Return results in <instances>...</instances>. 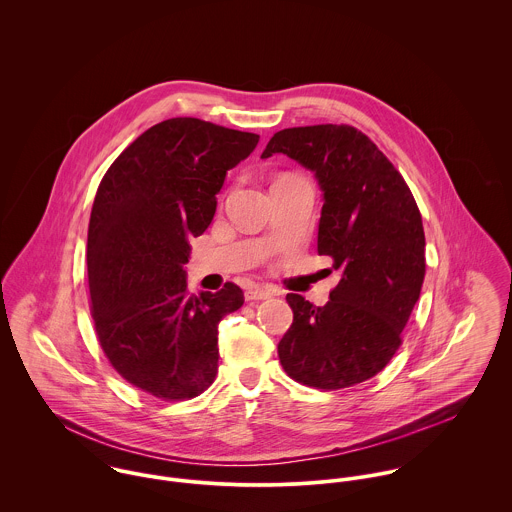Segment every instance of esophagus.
<instances>
[{"instance_id":"34e87169","label":"esophagus","mask_w":512,"mask_h":512,"mask_svg":"<svg viewBox=\"0 0 512 512\" xmlns=\"http://www.w3.org/2000/svg\"><path fill=\"white\" fill-rule=\"evenodd\" d=\"M274 292H270L268 288H250V290H246L244 293V297H246V301H258V299H268V297H272Z\"/></svg>"}]
</instances>
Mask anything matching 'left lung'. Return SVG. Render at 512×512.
Masks as SVG:
<instances>
[{"mask_svg": "<svg viewBox=\"0 0 512 512\" xmlns=\"http://www.w3.org/2000/svg\"><path fill=\"white\" fill-rule=\"evenodd\" d=\"M284 153L313 171L323 193L319 256L341 272L323 307L288 293L292 327L278 343L293 380L337 390L365 382L390 363L426 274L418 205L396 167L353 126L288 128L262 157Z\"/></svg>", "mask_w": 512, "mask_h": 512, "instance_id": "8db88e82", "label": "left lung"}]
</instances>
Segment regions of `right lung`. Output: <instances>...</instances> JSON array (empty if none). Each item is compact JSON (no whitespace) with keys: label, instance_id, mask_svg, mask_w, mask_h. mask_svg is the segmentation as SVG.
Wrapping results in <instances>:
<instances>
[{"label":"right lung","instance_id":"1","mask_svg":"<svg viewBox=\"0 0 512 512\" xmlns=\"http://www.w3.org/2000/svg\"><path fill=\"white\" fill-rule=\"evenodd\" d=\"M258 140L199 118L159 122L120 153L94 197L86 264L96 335L112 366L155 398L199 396L217 376L220 319L244 293L226 282L189 295V240L209 228L226 171Z\"/></svg>","mask_w":512,"mask_h":512}]
</instances>
